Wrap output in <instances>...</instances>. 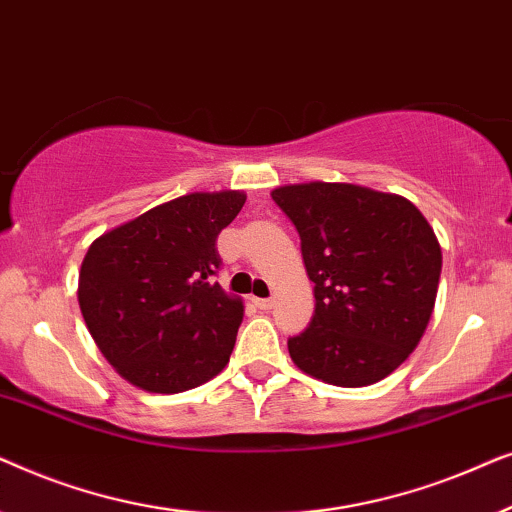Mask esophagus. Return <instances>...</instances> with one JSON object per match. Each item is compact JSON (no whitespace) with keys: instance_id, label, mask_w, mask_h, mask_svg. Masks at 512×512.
<instances>
[{"instance_id":"obj_1","label":"esophagus","mask_w":512,"mask_h":512,"mask_svg":"<svg viewBox=\"0 0 512 512\" xmlns=\"http://www.w3.org/2000/svg\"><path fill=\"white\" fill-rule=\"evenodd\" d=\"M254 305L258 307V310H270L272 298H254Z\"/></svg>"}]
</instances>
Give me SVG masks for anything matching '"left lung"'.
<instances>
[{
  "label": "left lung",
  "mask_w": 512,
  "mask_h": 512,
  "mask_svg": "<svg viewBox=\"0 0 512 512\" xmlns=\"http://www.w3.org/2000/svg\"><path fill=\"white\" fill-rule=\"evenodd\" d=\"M300 235L314 282L310 326L291 361L335 387L394 373L422 340L438 296L443 251L408 198L345 181H305L270 193Z\"/></svg>",
  "instance_id": "1"
}]
</instances>
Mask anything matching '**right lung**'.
Here are the masks:
<instances>
[{"mask_svg":"<svg viewBox=\"0 0 512 512\" xmlns=\"http://www.w3.org/2000/svg\"><path fill=\"white\" fill-rule=\"evenodd\" d=\"M244 191H195L156 205L90 244L79 307L97 349L132 387L181 394L226 368L242 298L214 282L216 237Z\"/></svg>","mask_w":512,"mask_h":512,"instance_id":"1","label":"right lung"}]
</instances>
